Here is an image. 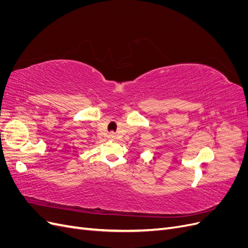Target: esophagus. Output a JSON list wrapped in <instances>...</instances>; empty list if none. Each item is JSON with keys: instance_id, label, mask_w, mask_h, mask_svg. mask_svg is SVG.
<instances>
[{"instance_id": "34e87169", "label": "esophagus", "mask_w": 248, "mask_h": 248, "mask_svg": "<svg viewBox=\"0 0 248 248\" xmlns=\"http://www.w3.org/2000/svg\"><path fill=\"white\" fill-rule=\"evenodd\" d=\"M108 140H116L118 139L117 134L114 133V132H110V133L108 134Z\"/></svg>"}]
</instances>
